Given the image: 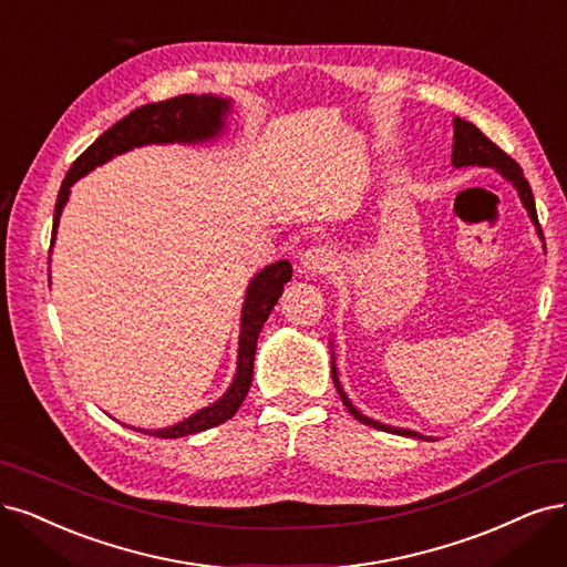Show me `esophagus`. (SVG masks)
I'll list each match as a JSON object with an SVG mask.
<instances>
[{"label":"esophagus","mask_w":567,"mask_h":567,"mask_svg":"<svg viewBox=\"0 0 567 567\" xmlns=\"http://www.w3.org/2000/svg\"><path fill=\"white\" fill-rule=\"evenodd\" d=\"M336 262H338L336 250L328 246H311L300 256V265L305 271H309V275H328Z\"/></svg>","instance_id":"1"}]
</instances>
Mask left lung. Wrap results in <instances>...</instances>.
<instances>
[{"mask_svg": "<svg viewBox=\"0 0 567 567\" xmlns=\"http://www.w3.org/2000/svg\"><path fill=\"white\" fill-rule=\"evenodd\" d=\"M453 164L455 166H493L497 168L506 181H512L520 194V199L525 204V208H528L533 223L537 225V231L542 237V227H539V220H537V208H535V197H533V189H530V183L525 181L523 175V168L506 154L502 147H497L491 138H487L485 133H481L472 122H464V120H455V145H453ZM333 368V382L338 386V394L342 399V403L347 405V410L351 415H354L359 422L368 424V426H375L380 429V432H392V434H399V436H415V439H424L420 436L417 432H410V429H394L389 424H380L375 420H370L365 415H361L359 410L349 403V399L344 396L342 386L338 382V373H336V363L330 365Z\"/></svg>", "mask_w": 567, "mask_h": 567, "instance_id": "obj_1", "label": "left lung"}]
</instances>
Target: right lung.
Returning <instances> with one entry per match:
<instances>
[{
	"mask_svg": "<svg viewBox=\"0 0 567 567\" xmlns=\"http://www.w3.org/2000/svg\"><path fill=\"white\" fill-rule=\"evenodd\" d=\"M227 110H229V101H223V97L183 93V95L168 97V101L141 105L133 112H128L124 120L110 126L101 138H97L93 145H89L70 166L65 181L61 185V192H58L55 213H53V237H55L58 218H61V210L68 202L70 187L74 185V181H80L84 173L105 164L107 159L114 157V154H122L138 145L206 141L223 128V116ZM290 277H292L290 262L279 260L275 265L265 267L260 275L250 281L246 302H244V317H241L237 378H234L227 394L218 403L199 410L197 415L187 417L185 422L168 429H157V432H147V434H154L157 439H181V436L206 432V429L218 426L237 413L250 389L252 359H256V347H258L262 323L271 315V309H275L284 290V284Z\"/></svg>",
	"mask_w": 567,
	"mask_h": 567,
	"instance_id": "obj_1",
	"label": "right lung"
}]
</instances>
